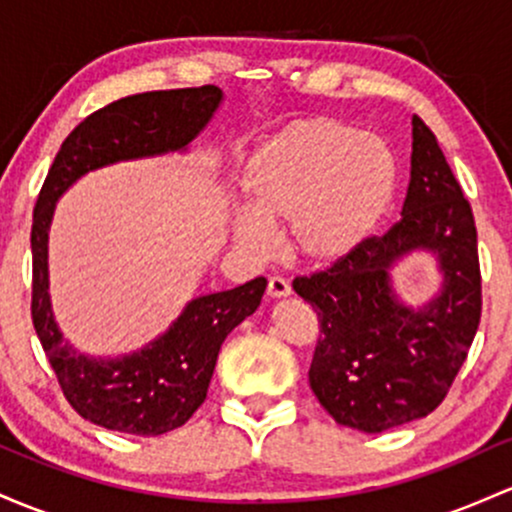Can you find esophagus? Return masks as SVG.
<instances>
[{
  "label": "esophagus",
  "mask_w": 512,
  "mask_h": 512,
  "mask_svg": "<svg viewBox=\"0 0 512 512\" xmlns=\"http://www.w3.org/2000/svg\"><path fill=\"white\" fill-rule=\"evenodd\" d=\"M290 292H292V287L285 278H278V275H273V278L268 280V297H273V300H283V297H290Z\"/></svg>",
  "instance_id": "34e87169"
}]
</instances>
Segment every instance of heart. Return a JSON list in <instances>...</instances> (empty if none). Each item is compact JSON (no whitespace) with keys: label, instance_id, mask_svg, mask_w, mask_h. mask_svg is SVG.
Returning <instances> with one entry per match:
<instances>
[{"label":"heart","instance_id":"obj_1","mask_svg":"<svg viewBox=\"0 0 512 512\" xmlns=\"http://www.w3.org/2000/svg\"><path fill=\"white\" fill-rule=\"evenodd\" d=\"M246 210L229 227L261 251L266 227L285 225L292 261L329 271L365 249L399 191V164L380 137L338 118H302L249 154L239 174Z\"/></svg>","mask_w":512,"mask_h":512}]
</instances>
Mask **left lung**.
Segmentation results:
<instances>
[{"label":"left lung","instance_id":"8db88e82","mask_svg":"<svg viewBox=\"0 0 512 512\" xmlns=\"http://www.w3.org/2000/svg\"><path fill=\"white\" fill-rule=\"evenodd\" d=\"M411 181L401 222L360 254L292 287L319 317L309 387L341 426L384 433L428 416L467 360L481 319V275L469 200L435 135L411 120ZM413 253L434 258L441 287L409 305L393 268Z\"/></svg>","mask_w":512,"mask_h":512}]
</instances>
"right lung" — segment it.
<instances>
[{
	"label": "right lung",
	"mask_w": 512,
	"mask_h": 512,
	"mask_svg": "<svg viewBox=\"0 0 512 512\" xmlns=\"http://www.w3.org/2000/svg\"><path fill=\"white\" fill-rule=\"evenodd\" d=\"M220 86L147 91L91 113L62 142L33 210L31 317L72 409L96 426L128 435L181 428L208 394L217 353L232 329L256 312L268 280L186 302L169 329L132 353L94 358L62 336L50 300L48 234L55 205L82 176L103 166L186 154L220 103Z\"/></svg>",
	"instance_id": "1"
}]
</instances>
